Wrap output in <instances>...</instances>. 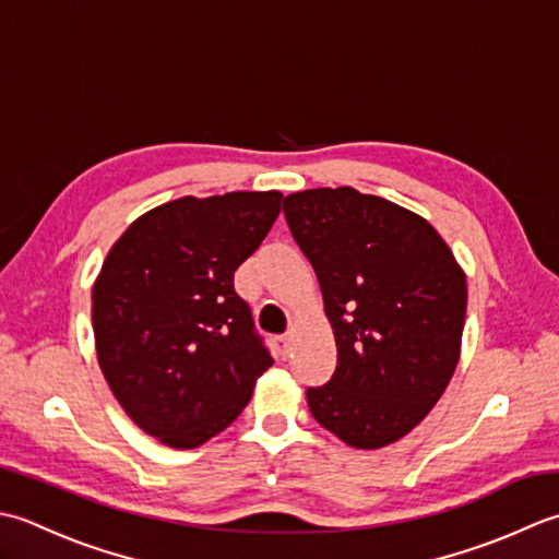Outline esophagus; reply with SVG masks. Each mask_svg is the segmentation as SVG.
Segmentation results:
<instances>
[{"label":"esophagus","mask_w":559,"mask_h":559,"mask_svg":"<svg viewBox=\"0 0 559 559\" xmlns=\"http://www.w3.org/2000/svg\"><path fill=\"white\" fill-rule=\"evenodd\" d=\"M275 347H277V355H280L282 359H287L289 347H292L289 335H277V337H275Z\"/></svg>","instance_id":"obj_1"}]
</instances>
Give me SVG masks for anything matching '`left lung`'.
<instances>
[{"mask_svg":"<svg viewBox=\"0 0 559 559\" xmlns=\"http://www.w3.org/2000/svg\"><path fill=\"white\" fill-rule=\"evenodd\" d=\"M289 231L321 282L337 367L306 389L318 425L381 449L423 423L459 364L465 275L423 216L355 188L284 198Z\"/></svg>","mask_w":559,"mask_h":559,"instance_id":"left-lung-1","label":"left lung"}]
</instances>
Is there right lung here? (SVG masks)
<instances>
[{"instance_id":"obj_1","label":"right lung","mask_w":559,"mask_h":559,"mask_svg":"<svg viewBox=\"0 0 559 559\" xmlns=\"http://www.w3.org/2000/svg\"><path fill=\"white\" fill-rule=\"evenodd\" d=\"M282 195L180 198L140 216L94 287L98 364L146 435L195 449L248 405L270 364L234 272L275 224Z\"/></svg>"}]
</instances>
